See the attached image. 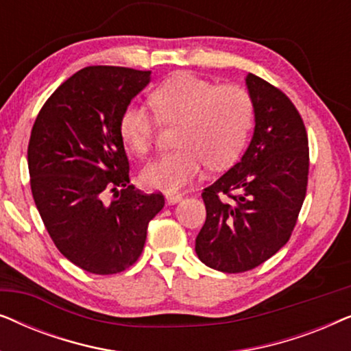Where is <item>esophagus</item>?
<instances>
[{"mask_svg":"<svg viewBox=\"0 0 351 351\" xmlns=\"http://www.w3.org/2000/svg\"><path fill=\"white\" fill-rule=\"evenodd\" d=\"M166 201H167V204H177L182 201V195L180 193H166Z\"/></svg>","mask_w":351,"mask_h":351,"instance_id":"obj_1","label":"esophagus"}]
</instances>
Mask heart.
<instances>
[{"label": "heart", "mask_w": 351, "mask_h": 351, "mask_svg": "<svg viewBox=\"0 0 351 351\" xmlns=\"http://www.w3.org/2000/svg\"><path fill=\"white\" fill-rule=\"evenodd\" d=\"M150 102L162 121H179V148L147 162L141 179L148 189L174 193L190 184L208 162L223 167L243 150L254 117L251 95L234 84L217 86L191 73H177L153 90ZM156 118L141 104H129L119 118V134L134 152H147Z\"/></svg>", "instance_id": "1"}]
</instances>
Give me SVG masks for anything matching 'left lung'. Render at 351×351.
Listing matches in <instances>:
<instances>
[{"label":"left lung","mask_w":351,"mask_h":351,"mask_svg":"<svg viewBox=\"0 0 351 351\" xmlns=\"http://www.w3.org/2000/svg\"><path fill=\"white\" fill-rule=\"evenodd\" d=\"M254 134L239 162L206 186L199 261L223 273L247 271L289 241L308 182V138L294 104L247 73Z\"/></svg>","instance_id":"8db88e82"}]
</instances>
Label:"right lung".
Instances as JSON below:
<instances>
[{
	"mask_svg": "<svg viewBox=\"0 0 351 351\" xmlns=\"http://www.w3.org/2000/svg\"><path fill=\"white\" fill-rule=\"evenodd\" d=\"M152 71L86 66L46 100L33 124L28 171L35 204L57 249L95 275H113L142 254L161 193L129 185L119 118ZM108 189L115 198L104 201Z\"/></svg>",
	"mask_w": 351,
	"mask_h": 351,
	"instance_id": "1",
	"label": "right lung"
}]
</instances>
